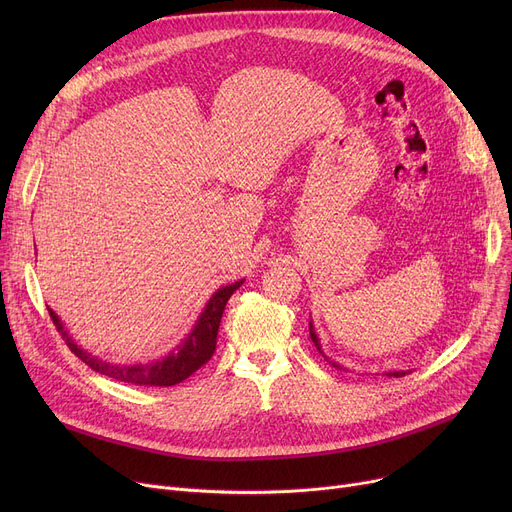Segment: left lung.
I'll return each instance as SVG.
<instances>
[{
	"mask_svg": "<svg viewBox=\"0 0 512 512\" xmlns=\"http://www.w3.org/2000/svg\"><path fill=\"white\" fill-rule=\"evenodd\" d=\"M309 334H311V340H313V344L317 346V351L321 353V357H324L332 367H336V369H342L338 363H334V361H330L326 355H324V351H321V344H319V338H317V334H315V328H313V324H311V321H309ZM388 375V378H402V375H407V371H388L386 373Z\"/></svg>",
	"mask_w": 512,
	"mask_h": 512,
	"instance_id": "8db88e82",
	"label": "left lung"
}]
</instances>
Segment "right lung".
Instances as JSON below:
<instances>
[{
  "label": "right lung",
  "mask_w": 512,
  "mask_h": 512,
  "mask_svg": "<svg viewBox=\"0 0 512 512\" xmlns=\"http://www.w3.org/2000/svg\"><path fill=\"white\" fill-rule=\"evenodd\" d=\"M245 280H238L234 284H228L220 288L213 297L207 301L203 313L199 315L195 328L191 330L174 351H170L166 357H161L159 361L151 363H134V365H116L110 361H101L93 357L91 353L83 351L74 340L70 338L68 330L56 315V311L49 309V315L56 324L58 332L66 340L70 351L87 363L93 371L107 375V378L124 382V384H134V386H174L186 380L188 375H193L199 367H203L211 355L215 353V344H218V330H220V321L226 309L228 299L232 297V292L240 288V284Z\"/></svg>",
  "instance_id": "right-lung-1"
}]
</instances>
